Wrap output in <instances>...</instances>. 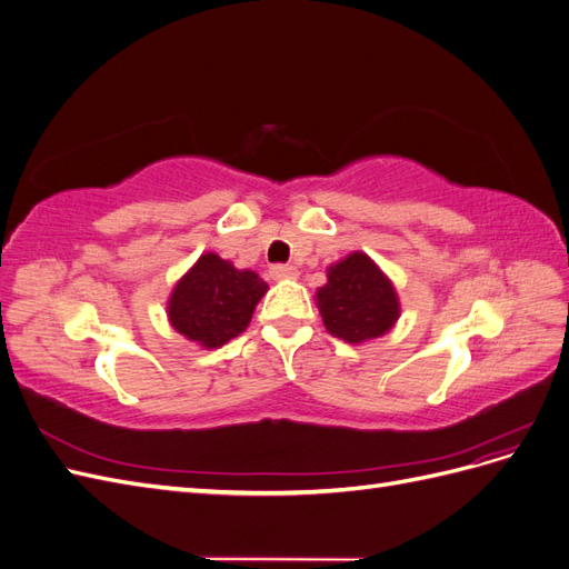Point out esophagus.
Masks as SVG:
<instances>
[{
	"label": "esophagus",
	"instance_id": "esophagus-1",
	"mask_svg": "<svg viewBox=\"0 0 569 569\" xmlns=\"http://www.w3.org/2000/svg\"><path fill=\"white\" fill-rule=\"evenodd\" d=\"M270 278L272 280H297L299 270L295 266H272L270 268Z\"/></svg>",
	"mask_w": 569,
	"mask_h": 569
}]
</instances>
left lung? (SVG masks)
<instances>
[{"mask_svg": "<svg viewBox=\"0 0 569 569\" xmlns=\"http://www.w3.org/2000/svg\"><path fill=\"white\" fill-rule=\"evenodd\" d=\"M325 330L347 343L387 335L401 316V301L385 270L363 251H351L327 268L316 291Z\"/></svg>", "mask_w": 569, "mask_h": 569, "instance_id": "obj_1", "label": "left lung"}]
</instances>
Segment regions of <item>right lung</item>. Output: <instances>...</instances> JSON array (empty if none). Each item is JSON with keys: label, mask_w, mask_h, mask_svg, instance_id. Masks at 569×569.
Returning <instances> with one entry per match:
<instances>
[{"label": "right lung", "mask_w": 569, "mask_h": 569, "mask_svg": "<svg viewBox=\"0 0 569 569\" xmlns=\"http://www.w3.org/2000/svg\"><path fill=\"white\" fill-rule=\"evenodd\" d=\"M266 291L258 272L206 251L170 291L166 316L178 335L213 351L247 330Z\"/></svg>", "instance_id": "right-lung-1"}]
</instances>
